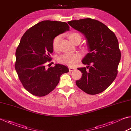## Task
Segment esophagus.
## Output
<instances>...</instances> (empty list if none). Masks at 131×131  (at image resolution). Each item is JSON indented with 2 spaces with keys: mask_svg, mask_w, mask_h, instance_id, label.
Returning <instances> with one entry per match:
<instances>
[{
  "mask_svg": "<svg viewBox=\"0 0 131 131\" xmlns=\"http://www.w3.org/2000/svg\"><path fill=\"white\" fill-rule=\"evenodd\" d=\"M75 69V68H71V67H69V70L70 71H72Z\"/></svg>",
  "mask_w": 131,
  "mask_h": 131,
  "instance_id": "esophagus-1",
  "label": "esophagus"
}]
</instances>
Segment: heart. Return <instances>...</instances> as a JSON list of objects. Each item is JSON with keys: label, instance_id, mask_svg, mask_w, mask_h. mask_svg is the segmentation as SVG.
<instances>
[{"label": "heart", "instance_id": "1", "mask_svg": "<svg viewBox=\"0 0 131 131\" xmlns=\"http://www.w3.org/2000/svg\"><path fill=\"white\" fill-rule=\"evenodd\" d=\"M61 36H58L54 38L52 42V47L53 50L54 51H57L58 50L59 47V42L61 40ZM69 39L70 40L71 42L73 43H75L76 40L78 38H81V37L77 33H70L68 36ZM79 57L78 55L77 54H65L61 56V57L58 58L59 62L61 63L65 64V65L73 66L75 65V63L78 62Z\"/></svg>", "mask_w": 131, "mask_h": 131}]
</instances>
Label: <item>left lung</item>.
<instances>
[{"mask_svg":"<svg viewBox=\"0 0 131 131\" xmlns=\"http://www.w3.org/2000/svg\"><path fill=\"white\" fill-rule=\"evenodd\" d=\"M68 24L84 35L89 52L82 61L86 67L78 68L82 76L75 81L77 86L87 94L101 93L116 77L121 58L117 37L103 23L90 18Z\"/></svg>","mask_w":131,"mask_h":131,"instance_id":"obj_1","label":"left lung"}]
</instances>
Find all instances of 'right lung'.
Instances as JSON below:
<instances>
[{
    "label": "right lung",
    "mask_w": 131,
    "mask_h": 131,
    "mask_svg": "<svg viewBox=\"0 0 131 131\" xmlns=\"http://www.w3.org/2000/svg\"><path fill=\"white\" fill-rule=\"evenodd\" d=\"M69 28L65 22L44 20L28 29L20 40L15 54V70L23 87L33 95L43 96L50 93L58 84L61 75L69 71L61 64L49 68L45 66L52 60L53 39Z\"/></svg>",
    "instance_id": "add662e5"
}]
</instances>
